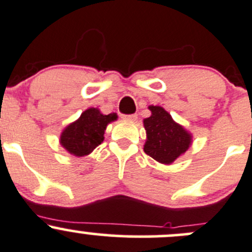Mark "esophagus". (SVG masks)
I'll return each mask as SVG.
<instances>
[{"instance_id": "1", "label": "esophagus", "mask_w": 252, "mask_h": 252, "mask_svg": "<svg viewBox=\"0 0 252 252\" xmlns=\"http://www.w3.org/2000/svg\"><path fill=\"white\" fill-rule=\"evenodd\" d=\"M124 119L127 120H137V114H129V115H123Z\"/></svg>"}]
</instances>
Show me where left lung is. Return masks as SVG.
I'll return each instance as SVG.
<instances>
[{"mask_svg":"<svg viewBox=\"0 0 252 252\" xmlns=\"http://www.w3.org/2000/svg\"><path fill=\"white\" fill-rule=\"evenodd\" d=\"M149 109L152 115L143 121L147 131L144 153L161 164H171L188 149L191 136L164 108L150 105Z\"/></svg>","mask_w":252,"mask_h":252,"instance_id":"1","label":"left lung"}]
</instances>
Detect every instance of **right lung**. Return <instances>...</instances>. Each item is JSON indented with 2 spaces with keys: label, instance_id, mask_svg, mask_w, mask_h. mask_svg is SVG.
Segmentation results:
<instances>
[{
  "label": "right lung",
  "instance_id": "1",
  "mask_svg": "<svg viewBox=\"0 0 252 252\" xmlns=\"http://www.w3.org/2000/svg\"><path fill=\"white\" fill-rule=\"evenodd\" d=\"M116 114L103 115L95 108H90L81 114L80 119L70 124L61 136V143L70 154L85 157L104 139L105 127L116 120Z\"/></svg>",
  "mask_w": 252,
  "mask_h": 252
}]
</instances>
